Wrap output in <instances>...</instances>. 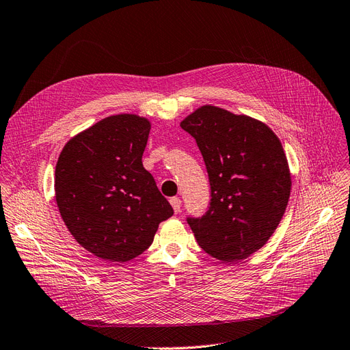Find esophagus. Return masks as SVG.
Instances as JSON below:
<instances>
[{"instance_id": "obj_1", "label": "esophagus", "mask_w": 350, "mask_h": 350, "mask_svg": "<svg viewBox=\"0 0 350 350\" xmlns=\"http://www.w3.org/2000/svg\"><path fill=\"white\" fill-rule=\"evenodd\" d=\"M170 204H172V206H173L176 213H178L180 211H182V200H180V198H177V196L170 198Z\"/></svg>"}]
</instances>
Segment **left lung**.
I'll return each mask as SVG.
<instances>
[{"mask_svg":"<svg viewBox=\"0 0 350 350\" xmlns=\"http://www.w3.org/2000/svg\"><path fill=\"white\" fill-rule=\"evenodd\" d=\"M195 138L211 185L208 211L187 217L200 249L222 262L249 257L284 217L291 174L279 138L265 123L202 106L180 123Z\"/></svg>","mask_w":350,"mask_h":350,"instance_id":"obj_1","label":"left lung"}]
</instances>
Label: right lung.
I'll use <instances>...</instances> for the list:
<instances>
[{
    "instance_id": "obj_1",
    "label": "right lung",
    "mask_w": 350,
    "mask_h": 350,
    "mask_svg": "<svg viewBox=\"0 0 350 350\" xmlns=\"http://www.w3.org/2000/svg\"><path fill=\"white\" fill-rule=\"evenodd\" d=\"M151 125L109 116L66 142L55 168V198L77 243L109 262H128L151 245L173 208L142 165Z\"/></svg>"
}]
</instances>
